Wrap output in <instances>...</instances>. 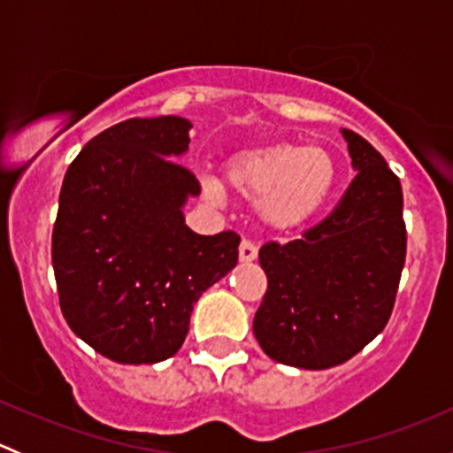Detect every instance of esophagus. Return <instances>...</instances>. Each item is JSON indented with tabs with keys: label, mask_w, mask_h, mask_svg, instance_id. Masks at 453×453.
Returning a JSON list of instances; mask_svg holds the SVG:
<instances>
[{
	"label": "esophagus",
	"mask_w": 453,
	"mask_h": 453,
	"mask_svg": "<svg viewBox=\"0 0 453 453\" xmlns=\"http://www.w3.org/2000/svg\"><path fill=\"white\" fill-rule=\"evenodd\" d=\"M258 256V248L252 243V241H241L239 245V260L241 263H252Z\"/></svg>",
	"instance_id": "34e87169"
}]
</instances>
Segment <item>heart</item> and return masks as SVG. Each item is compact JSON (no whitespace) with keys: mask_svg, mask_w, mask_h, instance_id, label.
I'll return each instance as SVG.
<instances>
[{"mask_svg":"<svg viewBox=\"0 0 453 453\" xmlns=\"http://www.w3.org/2000/svg\"><path fill=\"white\" fill-rule=\"evenodd\" d=\"M223 181L232 193L256 199L260 223L273 232L309 226L331 199L337 171L331 155L318 146L291 142L248 146L223 162ZM205 199L219 203L223 188L203 180Z\"/></svg>","mask_w":453,"mask_h":453,"instance_id":"obj_1","label":"heart"}]
</instances>
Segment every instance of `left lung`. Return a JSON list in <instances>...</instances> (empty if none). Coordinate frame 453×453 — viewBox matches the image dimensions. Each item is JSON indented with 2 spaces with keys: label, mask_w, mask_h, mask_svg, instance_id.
<instances>
[{
  "label": "left lung",
  "mask_w": 453,
  "mask_h": 453,
  "mask_svg": "<svg viewBox=\"0 0 453 453\" xmlns=\"http://www.w3.org/2000/svg\"><path fill=\"white\" fill-rule=\"evenodd\" d=\"M357 173L331 217L304 239L260 248L267 291L254 335L278 364L349 362L390 319L405 263L401 181L362 135L342 129Z\"/></svg>",
  "instance_id": "8db88e82"
}]
</instances>
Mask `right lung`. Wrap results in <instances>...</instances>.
<instances>
[{"mask_svg":"<svg viewBox=\"0 0 453 453\" xmlns=\"http://www.w3.org/2000/svg\"><path fill=\"white\" fill-rule=\"evenodd\" d=\"M190 122L131 118L91 138L63 180L52 265L63 318L96 353L157 364L181 349L195 303L236 267L239 234L203 236L184 205Z\"/></svg>","mask_w":453,"mask_h":453,"instance_id":"right-lung-1","label":"right lung"}]
</instances>
